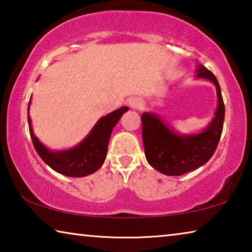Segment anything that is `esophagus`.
Instances as JSON below:
<instances>
[{
	"label": "esophagus",
	"mask_w": 252,
	"mask_h": 252,
	"mask_svg": "<svg viewBox=\"0 0 252 252\" xmlns=\"http://www.w3.org/2000/svg\"><path fill=\"white\" fill-rule=\"evenodd\" d=\"M129 105L132 109H141L143 106L142 102L140 101V99H138V97H132V99H130Z\"/></svg>",
	"instance_id": "esophagus-1"
}]
</instances>
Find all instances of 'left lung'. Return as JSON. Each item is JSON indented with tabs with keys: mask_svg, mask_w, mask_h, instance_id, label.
<instances>
[{
	"mask_svg": "<svg viewBox=\"0 0 252 252\" xmlns=\"http://www.w3.org/2000/svg\"><path fill=\"white\" fill-rule=\"evenodd\" d=\"M197 78L210 80L216 85L218 106L215 117L201 133L181 135L173 132L155 113L141 116L142 139L147 161L165 176H182L201 167L211 159L223 129L224 103L218 80L203 65L198 66Z\"/></svg>",
	"mask_w": 252,
	"mask_h": 252,
	"instance_id": "left-lung-1",
	"label": "left lung"
}]
</instances>
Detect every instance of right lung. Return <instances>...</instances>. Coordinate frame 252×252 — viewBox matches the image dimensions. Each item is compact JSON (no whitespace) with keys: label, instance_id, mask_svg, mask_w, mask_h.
I'll list each match as a JSON object with an SVG mask.
<instances>
[{"label":"right lung","instance_id":"obj_1","mask_svg":"<svg viewBox=\"0 0 252 252\" xmlns=\"http://www.w3.org/2000/svg\"><path fill=\"white\" fill-rule=\"evenodd\" d=\"M127 110V106H122L106 114L105 117H102L83 141L69 150L51 151L45 148L34 134L31 118L28 114L30 135L37 155L54 171L66 177H85L97 171L104 163L111 132L120 120L122 114Z\"/></svg>","mask_w":252,"mask_h":252}]
</instances>
